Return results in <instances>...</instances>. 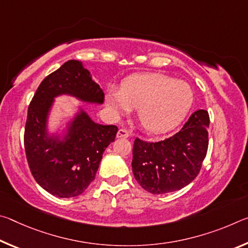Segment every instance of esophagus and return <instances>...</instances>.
<instances>
[{"instance_id":"esophagus-1","label":"esophagus","mask_w":248,"mask_h":248,"mask_svg":"<svg viewBox=\"0 0 248 248\" xmlns=\"http://www.w3.org/2000/svg\"><path fill=\"white\" fill-rule=\"evenodd\" d=\"M130 133L128 132V130L125 129H119L118 133H117V137L118 138H129Z\"/></svg>"}]
</instances>
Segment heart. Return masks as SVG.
Returning a JSON list of instances; mask_svg holds the SVG:
<instances>
[{"label":"heart","instance_id":"obj_1","mask_svg":"<svg viewBox=\"0 0 248 248\" xmlns=\"http://www.w3.org/2000/svg\"><path fill=\"white\" fill-rule=\"evenodd\" d=\"M192 100L186 82L161 73H143L125 78L119 91L109 90L105 103L114 117L137 108L142 127L157 133L176 127L188 114Z\"/></svg>","mask_w":248,"mask_h":248}]
</instances>
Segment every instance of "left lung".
I'll use <instances>...</instances> for the list:
<instances>
[{
  "instance_id": "obj_1",
  "label": "left lung",
  "mask_w": 248,
  "mask_h": 248,
  "mask_svg": "<svg viewBox=\"0 0 248 248\" xmlns=\"http://www.w3.org/2000/svg\"><path fill=\"white\" fill-rule=\"evenodd\" d=\"M210 124L204 109L195 111L174 136L158 142L137 138L132 150V171L140 186L153 195L179 190L190 184L207 155Z\"/></svg>"
}]
</instances>
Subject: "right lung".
Listing matches in <instances>:
<instances>
[{"label":"right lung","mask_w":248,"mask_h":248,"mask_svg":"<svg viewBox=\"0 0 248 248\" xmlns=\"http://www.w3.org/2000/svg\"><path fill=\"white\" fill-rule=\"evenodd\" d=\"M62 94L95 104H103L105 94L81 62L69 60L44 78L28 106L24 145L29 170L49 194L71 198L83 194L95 179L104 151L115 141L118 128L95 124L81 110L64 140L49 137V110L53 98Z\"/></svg>","instance_id":"obj_1"}]
</instances>
